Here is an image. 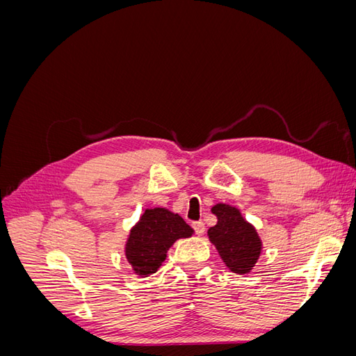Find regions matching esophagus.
<instances>
[{
	"label": "esophagus",
	"mask_w": 356,
	"mask_h": 356,
	"mask_svg": "<svg viewBox=\"0 0 356 356\" xmlns=\"http://www.w3.org/2000/svg\"><path fill=\"white\" fill-rule=\"evenodd\" d=\"M191 227L195 229L196 234H199V236H202L204 233V222L203 221H195L191 224Z\"/></svg>",
	"instance_id": "obj_1"
}]
</instances>
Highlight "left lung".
Here are the masks:
<instances>
[{
    "instance_id": "8db88e82",
    "label": "left lung",
    "mask_w": 356,
    "mask_h": 356,
    "mask_svg": "<svg viewBox=\"0 0 356 356\" xmlns=\"http://www.w3.org/2000/svg\"><path fill=\"white\" fill-rule=\"evenodd\" d=\"M217 224L208 230L209 241L233 273H250L261 254V241L239 209L218 203L211 209Z\"/></svg>"
}]
</instances>
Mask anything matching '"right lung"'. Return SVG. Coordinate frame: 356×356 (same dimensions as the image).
Returning a JSON list of instances; mask_svg holds the SVG:
<instances>
[{
    "label": "right lung",
    "instance_id": "obj_1",
    "mask_svg": "<svg viewBox=\"0 0 356 356\" xmlns=\"http://www.w3.org/2000/svg\"><path fill=\"white\" fill-rule=\"evenodd\" d=\"M191 234L193 229L178 213L165 208L145 209L129 234L126 258L138 276H149L166 260L174 242Z\"/></svg>",
    "mask_w": 356,
    "mask_h": 356
}]
</instances>
